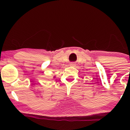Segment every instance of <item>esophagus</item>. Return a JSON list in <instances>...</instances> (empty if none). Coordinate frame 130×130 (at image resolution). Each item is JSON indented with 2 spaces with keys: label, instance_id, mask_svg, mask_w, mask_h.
Here are the masks:
<instances>
[{
  "label": "esophagus",
  "instance_id": "esophagus-1",
  "mask_svg": "<svg viewBox=\"0 0 130 130\" xmlns=\"http://www.w3.org/2000/svg\"><path fill=\"white\" fill-rule=\"evenodd\" d=\"M74 65H75V64H74V63H73H73H70V66L74 67Z\"/></svg>",
  "mask_w": 130,
  "mask_h": 130
}]
</instances>
